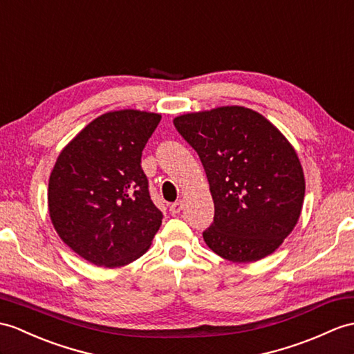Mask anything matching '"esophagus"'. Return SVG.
Segmentation results:
<instances>
[{"instance_id": "esophagus-1", "label": "esophagus", "mask_w": 354, "mask_h": 354, "mask_svg": "<svg viewBox=\"0 0 354 354\" xmlns=\"http://www.w3.org/2000/svg\"><path fill=\"white\" fill-rule=\"evenodd\" d=\"M183 208H184V202H183V201H178V202L170 205L169 211L171 212V214H179L180 209H183Z\"/></svg>"}]
</instances>
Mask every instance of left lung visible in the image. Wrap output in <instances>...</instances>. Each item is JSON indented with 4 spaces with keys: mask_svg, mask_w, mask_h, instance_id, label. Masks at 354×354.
I'll use <instances>...</instances> for the list:
<instances>
[{
    "mask_svg": "<svg viewBox=\"0 0 354 354\" xmlns=\"http://www.w3.org/2000/svg\"><path fill=\"white\" fill-rule=\"evenodd\" d=\"M174 123L209 183L208 248L232 262L273 253L297 225L305 199V175L291 143L262 114L240 105L187 113Z\"/></svg>",
    "mask_w": 354,
    "mask_h": 354,
    "instance_id": "8db88e82",
    "label": "left lung"
}]
</instances>
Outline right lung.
Masks as SVG:
<instances>
[{"instance_id":"1","label":"right lung","mask_w":354,"mask_h":354,"mask_svg":"<svg viewBox=\"0 0 354 354\" xmlns=\"http://www.w3.org/2000/svg\"><path fill=\"white\" fill-rule=\"evenodd\" d=\"M161 114L119 110L81 129L60 152L48 208L64 244L95 266L116 268L151 248L162 214L149 196L142 152Z\"/></svg>"}]
</instances>
